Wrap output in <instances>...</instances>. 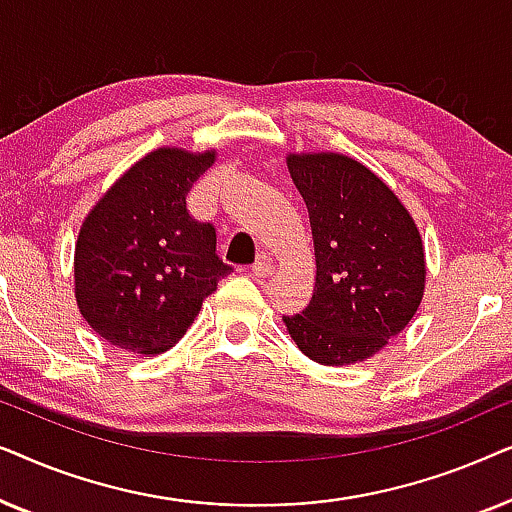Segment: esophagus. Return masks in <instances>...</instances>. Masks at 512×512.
<instances>
[{
  "instance_id": "34e87169",
  "label": "esophagus",
  "mask_w": 512,
  "mask_h": 512,
  "mask_svg": "<svg viewBox=\"0 0 512 512\" xmlns=\"http://www.w3.org/2000/svg\"><path fill=\"white\" fill-rule=\"evenodd\" d=\"M251 272H254L256 277H270L272 272H275V268H272V261L270 256H258V261L251 265Z\"/></svg>"
}]
</instances>
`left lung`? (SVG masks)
I'll return each mask as SVG.
<instances>
[{
	"label": "left lung",
	"mask_w": 512,
	"mask_h": 512,
	"mask_svg": "<svg viewBox=\"0 0 512 512\" xmlns=\"http://www.w3.org/2000/svg\"><path fill=\"white\" fill-rule=\"evenodd\" d=\"M291 179L310 212L317 282L310 305L284 317L300 352L349 366L408 326L424 296L419 230L394 191L342 153H291Z\"/></svg>",
	"instance_id": "1"
}]
</instances>
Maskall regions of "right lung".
I'll return each instance as SVG.
<instances>
[{
    "label": "right lung",
    "instance_id": "1",
    "mask_svg": "<svg viewBox=\"0 0 512 512\" xmlns=\"http://www.w3.org/2000/svg\"><path fill=\"white\" fill-rule=\"evenodd\" d=\"M214 158V151H151L83 221L74 251L76 303L111 345L146 356L167 352L233 272L216 256V228L186 209L188 191Z\"/></svg>",
    "mask_w": 512,
    "mask_h": 512
}]
</instances>
